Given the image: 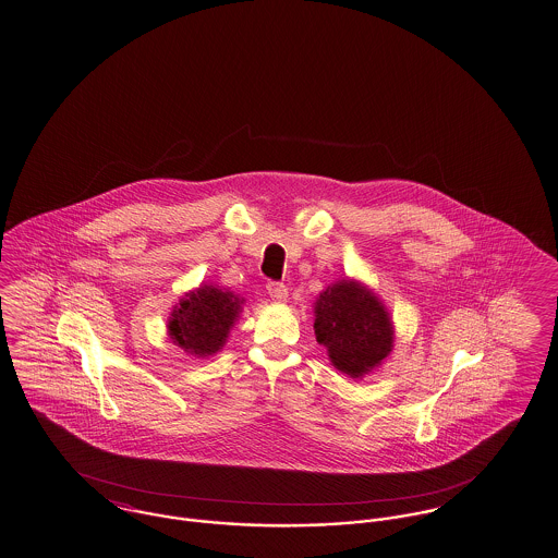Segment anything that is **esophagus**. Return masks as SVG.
<instances>
[{"label": "esophagus", "instance_id": "1", "mask_svg": "<svg viewBox=\"0 0 558 558\" xmlns=\"http://www.w3.org/2000/svg\"><path fill=\"white\" fill-rule=\"evenodd\" d=\"M267 293L271 295V300H275L277 303L286 302L287 295H289V289H287L283 283H269L267 286Z\"/></svg>", "mask_w": 558, "mask_h": 558}]
</instances>
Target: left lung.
I'll return each instance as SVG.
<instances>
[{
	"label": "left lung",
	"mask_w": 558,
	"mask_h": 558,
	"mask_svg": "<svg viewBox=\"0 0 558 558\" xmlns=\"http://www.w3.org/2000/svg\"><path fill=\"white\" fill-rule=\"evenodd\" d=\"M314 330L328 359L351 379L377 371L393 351L396 326L381 298L351 277L326 287L314 303Z\"/></svg>",
	"instance_id": "1"
}]
</instances>
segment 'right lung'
Wrapping results in <instances>:
<instances>
[{"label": "right lung", "instance_id": "1", "mask_svg": "<svg viewBox=\"0 0 558 558\" xmlns=\"http://www.w3.org/2000/svg\"><path fill=\"white\" fill-rule=\"evenodd\" d=\"M244 298L214 283H202L183 293L173 305L167 332L173 344L195 359L222 351L230 330L239 322Z\"/></svg>", "mask_w": 558, "mask_h": 558}]
</instances>
